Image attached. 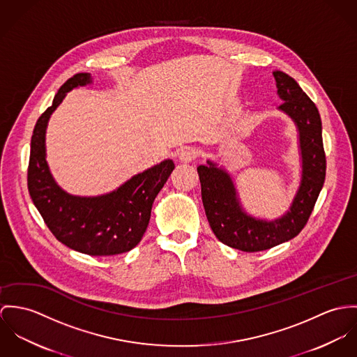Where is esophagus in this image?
Instances as JSON below:
<instances>
[{
  "label": "esophagus",
  "instance_id": "34e87169",
  "mask_svg": "<svg viewBox=\"0 0 357 357\" xmlns=\"http://www.w3.org/2000/svg\"><path fill=\"white\" fill-rule=\"evenodd\" d=\"M196 158V153H195V151H192L190 148H183V149H181V152L178 153V159L181 162H183V164H189V162H192L193 160Z\"/></svg>",
  "mask_w": 357,
  "mask_h": 357
}]
</instances>
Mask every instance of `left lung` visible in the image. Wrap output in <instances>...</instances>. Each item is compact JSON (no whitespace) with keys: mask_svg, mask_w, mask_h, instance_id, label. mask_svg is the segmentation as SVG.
Masks as SVG:
<instances>
[{"mask_svg":"<svg viewBox=\"0 0 357 357\" xmlns=\"http://www.w3.org/2000/svg\"><path fill=\"white\" fill-rule=\"evenodd\" d=\"M277 109L294 123L300 155L298 186L289 208L278 218L249 213L239 197L233 174L216 160L197 167L201 196L209 226L225 245L243 252L266 250L300 234L315 206L326 176L321 120L317 105L287 74L275 70Z\"/></svg>","mask_w":357,"mask_h":357,"instance_id":"left-lung-1","label":"left lung"}]
</instances>
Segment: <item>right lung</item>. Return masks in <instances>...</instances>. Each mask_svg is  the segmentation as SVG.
Returning a JSON list of instances; mask_svg holds the SVG:
<instances>
[{"label": "right lung", "mask_w": 357, "mask_h": 357, "mask_svg": "<svg viewBox=\"0 0 357 357\" xmlns=\"http://www.w3.org/2000/svg\"><path fill=\"white\" fill-rule=\"evenodd\" d=\"M93 83L89 73L67 80L40 115L31 138L29 192L46 226L61 243L90 256L120 255L135 248L149 225L152 205L175 164L171 159L135 174L119 188L98 196L66 192L46 160V128L67 93Z\"/></svg>", "instance_id": "1"}]
</instances>
